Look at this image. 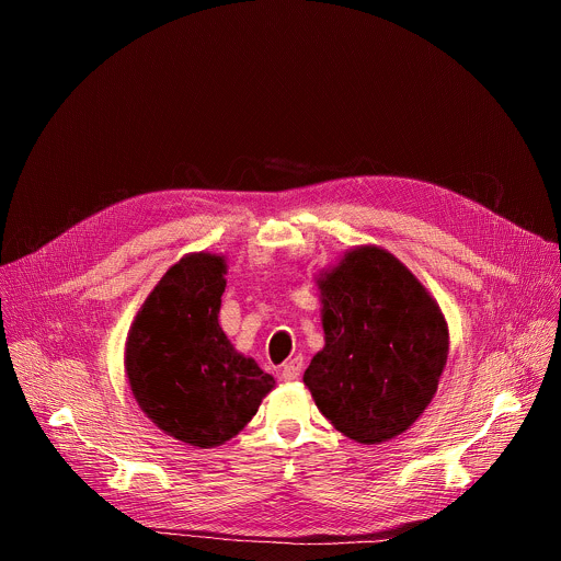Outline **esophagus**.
Returning a JSON list of instances; mask_svg holds the SVG:
<instances>
[{
    "mask_svg": "<svg viewBox=\"0 0 561 561\" xmlns=\"http://www.w3.org/2000/svg\"><path fill=\"white\" fill-rule=\"evenodd\" d=\"M301 368H304L301 357L288 359V362L284 364V368H282V379H284V381H295V379L301 375Z\"/></svg>",
    "mask_w": 561,
    "mask_h": 561,
    "instance_id": "obj_1",
    "label": "esophagus"
}]
</instances>
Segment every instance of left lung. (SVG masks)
<instances>
[{
  "instance_id": "obj_1",
  "label": "left lung",
  "mask_w": 561,
  "mask_h": 561,
  "mask_svg": "<svg viewBox=\"0 0 561 561\" xmlns=\"http://www.w3.org/2000/svg\"><path fill=\"white\" fill-rule=\"evenodd\" d=\"M324 348L304 373L314 404L342 435L381 444L428 409L448 359L437 299L386 249L364 244L314 277Z\"/></svg>"
}]
</instances>
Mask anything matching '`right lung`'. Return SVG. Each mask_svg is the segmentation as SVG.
Wrapping results in <instances>:
<instances>
[{
  "mask_svg": "<svg viewBox=\"0 0 561 561\" xmlns=\"http://www.w3.org/2000/svg\"><path fill=\"white\" fill-rule=\"evenodd\" d=\"M226 257L188 253L154 284L124 348L128 386L144 415L193 448H215L253 420L275 388L219 327Z\"/></svg>",
  "mask_w": 561,
  "mask_h": 561,
  "instance_id": "right-lung-1",
  "label": "right lung"
}]
</instances>
